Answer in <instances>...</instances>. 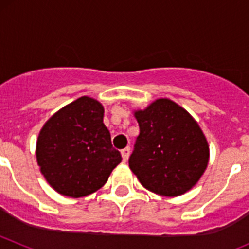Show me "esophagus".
Returning a JSON list of instances; mask_svg holds the SVG:
<instances>
[{"mask_svg":"<svg viewBox=\"0 0 249 249\" xmlns=\"http://www.w3.org/2000/svg\"><path fill=\"white\" fill-rule=\"evenodd\" d=\"M129 153H131V148H129V147H126V148H123L122 151H121V155H122V158H123V160H124V162L128 160Z\"/></svg>","mask_w":249,"mask_h":249,"instance_id":"obj_1","label":"esophagus"}]
</instances>
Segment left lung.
Masks as SVG:
<instances>
[{
    "label": "left lung",
    "instance_id": "obj_1",
    "mask_svg": "<svg viewBox=\"0 0 249 249\" xmlns=\"http://www.w3.org/2000/svg\"><path fill=\"white\" fill-rule=\"evenodd\" d=\"M140 135L129 168L141 184L166 197L183 195L195 186L208 164L210 147L198 123L168 98L136 111Z\"/></svg>",
    "mask_w": 249,
    "mask_h": 249
}]
</instances>
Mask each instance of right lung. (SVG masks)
Returning a JSON list of instances; mask_svg holds the SVG:
<instances>
[{
    "label": "right lung",
    "instance_id": "1",
    "mask_svg": "<svg viewBox=\"0 0 249 249\" xmlns=\"http://www.w3.org/2000/svg\"><path fill=\"white\" fill-rule=\"evenodd\" d=\"M103 113L98 101L83 96L56 112L39 132L37 163L61 195L78 198L96 192L122 160Z\"/></svg>",
    "mask_w": 249,
    "mask_h": 249
}]
</instances>
